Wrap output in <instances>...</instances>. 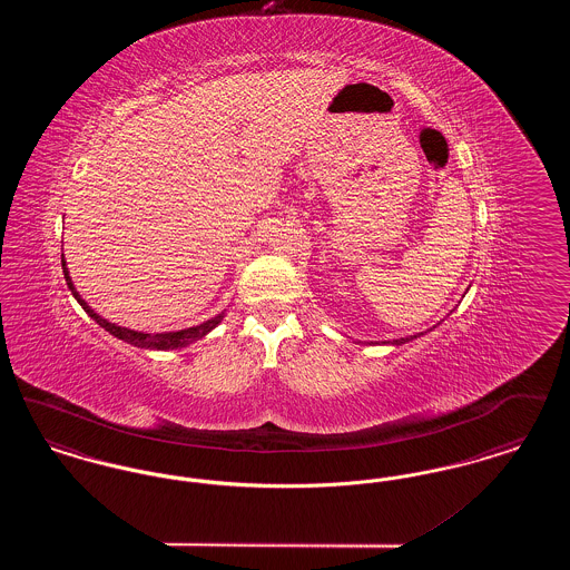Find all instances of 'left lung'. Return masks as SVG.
<instances>
[{"label": "left lung", "instance_id": "left-lung-1", "mask_svg": "<svg viewBox=\"0 0 570 570\" xmlns=\"http://www.w3.org/2000/svg\"><path fill=\"white\" fill-rule=\"evenodd\" d=\"M414 337H416V335H414ZM410 340H412V335H410V337H402V340H393V344H395V346H402V344H406Z\"/></svg>", "mask_w": 570, "mask_h": 570}]
</instances>
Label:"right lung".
Instances as JSON below:
<instances>
[{
	"instance_id": "add662e5",
	"label": "right lung",
	"mask_w": 570,
	"mask_h": 570,
	"mask_svg": "<svg viewBox=\"0 0 570 570\" xmlns=\"http://www.w3.org/2000/svg\"><path fill=\"white\" fill-rule=\"evenodd\" d=\"M61 267H63L66 284H68V288L72 291L75 298L81 303L82 309H85L98 325L102 326L105 331H109L110 335H115L117 340H124V342H128V344H132V346H138V348H147V351H175V348H186L191 342L203 340V337H205L212 328H216V326L222 323V318H224V312H222V314H217L214 318L205 321L203 325L181 328V331H168V333H142V331H135V328L115 325V323H109L107 318H102L100 314H96V312L87 305V301L81 298V295L77 293V288H75V284H72V277H70V272H68V267H66V261H61Z\"/></svg>"
}]
</instances>
